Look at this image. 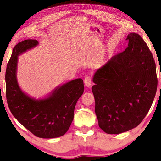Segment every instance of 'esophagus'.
Returning <instances> with one entry per match:
<instances>
[{
	"label": "esophagus",
	"instance_id": "obj_1",
	"mask_svg": "<svg viewBox=\"0 0 161 161\" xmlns=\"http://www.w3.org/2000/svg\"><path fill=\"white\" fill-rule=\"evenodd\" d=\"M84 85H85V86L86 87H89L91 86L92 84V81H91V78L88 77H86L85 78H84Z\"/></svg>",
	"mask_w": 161,
	"mask_h": 161
}]
</instances>
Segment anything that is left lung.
<instances>
[{
  "instance_id": "left-lung-1",
  "label": "left lung",
  "mask_w": 161,
  "mask_h": 161,
  "mask_svg": "<svg viewBox=\"0 0 161 161\" xmlns=\"http://www.w3.org/2000/svg\"><path fill=\"white\" fill-rule=\"evenodd\" d=\"M124 51L97 70L92 92L99 126L108 134L139 125L156 96L158 79L153 57L139 35L131 32Z\"/></svg>"
}]
</instances>
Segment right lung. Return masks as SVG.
I'll return each instance as SVG.
<instances>
[{
  "instance_id": "obj_1",
  "label": "right lung",
  "mask_w": 161,
  "mask_h": 161,
  "mask_svg": "<svg viewBox=\"0 0 161 161\" xmlns=\"http://www.w3.org/2000/svg\"><path fill=\"white\" fill-rule=\"evenodd\" d=\"M37 45V40L30 39L13 48L5 72L6 99L12 114L24 127L39 138H54L69 129L76 103L84 92V82L81 79L70 81L43 99L36 100L24 93L16 78L18 56Z\"/></svg>"
}]
</instances>
